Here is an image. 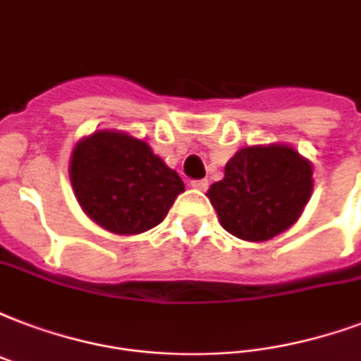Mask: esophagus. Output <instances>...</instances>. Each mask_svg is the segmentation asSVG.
Wrapping results in <instances>:
<instances>
[{"label":"esophagus","instance_id":"esophagus-1","mask_svg":"<svg viewBox=\"0 0 361 361\" xmlns=\"http://www.w3.org/2000/svg\"><path fill=\"white\" fill-rule=\"evenodd\" d=\"M190 186L194 190H207L209 183H207V178H202V180H192Z\"/></svg>","mask_w":361,"mask_h":361}]
</instances>
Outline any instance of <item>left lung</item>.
Returning <instances> with one entry per match:
<instances>
[{
    "label": "left lung",
    "instance_id": "left-lung-1",
    "mask_svg": "<svg viewBox=\"0 0 361 361\" xmlns=\"http://www.w3.org/2000/svg\"><path fill=\"white\" fill-rule=\"evenodd\" d=\"M314 167L293 146H245L228 159L224 178L207 190L221 226L245 242H268L291 228L314 190Z\"/></svg>",
    "mask_w": 361,
    "mask_h": 361
}]
</instances>
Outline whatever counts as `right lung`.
Here are the masks:
<instances>
[{
    "label": "right lung",
    "mask_w": 361,
    "mask_h": 361,
    "mask_svg": "<svg viewBox=\"0 0 361 361\" xmlns=\"http://www.w3.org/2000/svg\"><path fill=\"white\" fill-rule=\"evenodd\" d=\"M68 175L83 213L118 235L148 232L164 221L183 178L129 133L100 129L78 140Z\"/></svg>",
    "instance_id": "1"
}]
</instances>
